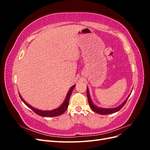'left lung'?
Here are the masks:
<instances>
[{
	"mask_svg": "<svg viewBox=\"0 0 150 150\" xmlns=\"http://www.w3.org/2000/svg\"><path fill=\"white\" fill-rule=\"evenodd\" d=\"M131 94V93H130ZM130 94L128 96V98H126V100L122 103L121 105H120L119 106H117L116 108H100V107H98L96 105H94L93 104V103L92 102L91 99L90 97V94H89V89L87 87V96H88V102H89V106L91 107V108L92 109V110L98 113L99 115H109V114H112V113H114L116 112L117 111H120L121 109L125 106V104H126L127 100H128V98L129 97Z\"/></svg>",
	"mask_w": 150,
	"mask_h": 150,
	"instance_id": "8db88e82",
	"label": "left lung"
}]
</instances>
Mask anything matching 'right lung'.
I'll return each instance as SVG.
<instances>
[{"instance_id":"obj_1","label":"right lung","mask_w":150,"mask_h":150,"mask_svg":"<svg viewBox=\"0 0 150 150\" xmlns=\"http://www.w3.org/2000/svg\"><path fill=\"white\" fill-rule=\"evenodd\" d=\"M75 86H76V85L72 86V87L70 88V89L69 90V91H68V93L66 95V97L64 101L62 103L61 105L59 108H57L56 109H54V110H52L51 111H42V110H38V109H35L33 107H32L31 106L29 105V104L27 103L24 100V99H22L20 94H19V96L21 99V100L24 102V103L25 104V105L28 107H29L30 109H31V110H33L35 113H36L37 115H38L40 116H42V117H55V116H58L62 115L63 113H64L66 111V110L67 109V107H68V105H69L70 96H71L72 91H73Z\"/></svg>"}]
</instances>
